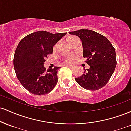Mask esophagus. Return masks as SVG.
Listing matches in <instances>:
<instances>
[{"instance_id": "34e87169", "label": "esophagus", "mask_w": 131, "mask_h": 131, "mask_svg": "<svg viewBox=\"0 0 131 131\" xmlns=\"http://www.w3.org/2000/svg\"><path fill=\"white\" fill-rule=\"evenodd\" d=\"M66 66H67V67H68L71 68H74V66H73V65H70V64H66Z\"/></svg>"}]
</instances>
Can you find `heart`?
Listing matches in <instances>:
<instances>
[{"label": "heart", "instance_id": "heart-1", "mask_svg": "<svg viewBox=\"0 0 131 131\" xmlns=\"http://www.w3.org/2000/svg\"><path fill=\"white\" fill-rule=\"evenodd\" d=\"M77 41H79V39H78L77 37L71 36V37H68V38L67 39V42L69 45H70V46H71L72 44H73V43ZM57 45H58V43H56V44H55V46H53V50H55V49H57ZM76 57L74 56V55H71V56L63 58V61L64 63H72L75 59H76Z\"/></svg>", "mask_w": 131, "mask_h": 131}]
</instances>
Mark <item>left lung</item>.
Listing matches in <instances>:
<instances>
[{"label":"left lung","instance_id":"obj_1","mask_svg":"<svg viewBox=\"0 0 131 131\" xmlns=\"http://www.w3.org/2000/svg\"><path fill=\"white\" fill-rule=\"evenodd\" d=\"M70 34L81 39L83 47V57L90 66L84 69V74L77 78L76 82L82 88L96 91L108 82L116 65V55L112 43L104 36L89 29L72 31Z\"/></svg>","mask_w":131,"mask_h":131}]
</instances>
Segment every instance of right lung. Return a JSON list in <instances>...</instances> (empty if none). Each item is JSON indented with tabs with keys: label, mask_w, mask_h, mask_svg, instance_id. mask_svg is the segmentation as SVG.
Masks as SVG:
<instances>
[{
	"label": "right lung",
	"mask_w": 131,
	"mask_h": 131,
	"mask_svg": "<svg viewBox=\"0 0 131 131\" xmlns=\"http://www.w3.org/2000/svg\"><path fill=\"white\" fill-rule=\"evenodd\" d=\"M67 32L52 33L45 31L34 32L20 40L13 57V67L21 84L32 94L49 93L58 82V69L46 70V58L53 52V47Z\"/></svg>",
	"instance_id": "obj_1"
}]
</instances>
